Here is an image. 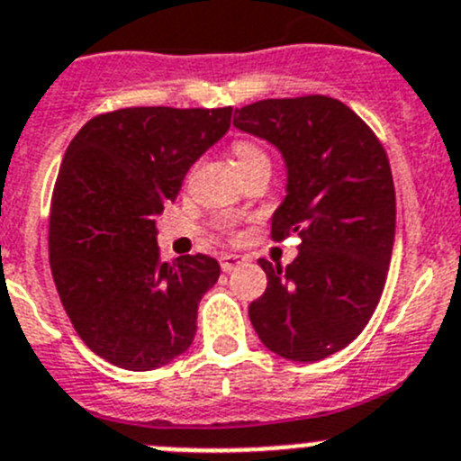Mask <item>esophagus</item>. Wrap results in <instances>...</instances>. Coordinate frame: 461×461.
<instances>
[{
    "mask_svg": "<svg viewBox=\"0 0 461 461\" xmlns=\"http://www.w3.org/2000/svg\"><path fill=\"white\" fill-rule=\"evenodd\" d=\"M243 257L240 255H221V268L225 270V273H230V270H234L236 266L243 264Z\"/></svg>",
    "mask_w": 461,
    "mask_h": 461,
    "instance_id": "esophagus-1",
    "label": "esophagus"
}]
</instances>
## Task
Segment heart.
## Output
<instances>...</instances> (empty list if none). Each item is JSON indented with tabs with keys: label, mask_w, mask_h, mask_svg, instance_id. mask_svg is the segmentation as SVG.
<instances>
[{
	"label": "heart",
	"mask_w": 461,
	"mask_h": 461,
	"mask_svg": "<svg viewBox=\"0 0 461 461\" xmlns=\"http://www.w3.org/2000/svg\"><path fill=\"white\" fill-rule=\"evenodd\" d=\"M231 154H234L239 170L252 166V163L268 161V154H266V149L252 139H239V140H236V143L231 145Z\"/></svg>",
	"instance_id": "obj_1"
}]
</instances>
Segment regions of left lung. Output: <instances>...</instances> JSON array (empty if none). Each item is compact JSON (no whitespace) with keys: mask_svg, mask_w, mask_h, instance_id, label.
Masks as SVG:
<instances>
[{"mask_svg":"<svg viewBox=\"0 0 461 461\" xmlns=\"http://www.w3.org/2000/svg\"><path fill=\"white\" fill-rule=\"evenodd\" d=\"M234 127L266 139L289 167L273 240L298 234L286 268L250 304L261 343L294 361H318L355 341L380 303L395 236V191L384 148L350 106L328 95L240 106Z\"/></svg>","mask_w":461,"mask_h":461,"instance_id":"obj_1","label":"left lung"}]
</instances>
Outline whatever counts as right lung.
Listing matches in <instances>:
<instances>
[{
  "label": "right lung",
  "mask_w": 461,
  "mask_h": 461,
  "mask_svg": "<svg viewBox=\"0 0 461 461\" xmlns=\"http://www.w3.org/2000/svg\"><path fill=\"white\" fill-rule=\"evenodd\" d=\"M230 122L231 106H131L90 118L68 145L51 193V275L81 341L113 366H166L195 339L221 266L206 255L163 264L154 221Z\"/></svg>",
  "instance_id": "1"
}]
</instances>
